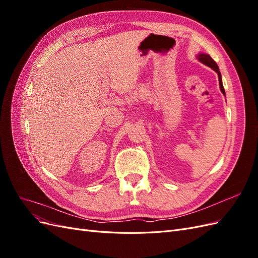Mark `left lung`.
I'll list each match as a JSON object with an SVG mask.
<instances>
[{"label":"left lung","instance_id":"left-lung-1","mask_svg":"<svg viewBox=\"0 0 258 258\" xmlns=\"http://www.w3.org/2000/svg\"><path fill=\"white\" fill-rule=\"evenodd\" d=\"M198 59L202 62V63L204 64H206V66H208V67H210V68H212L214 71L217 73V75H218V81H220V88H221V90H222V92L224 93L225 95V89H224V86H223V83H222V75H221V72H220V69H218V67H217V64H216V62L211 58L209 54H207V53H200L199 56H198Z\"/></svg>","mask_w":258,"mask_h":258}]
</instances>
